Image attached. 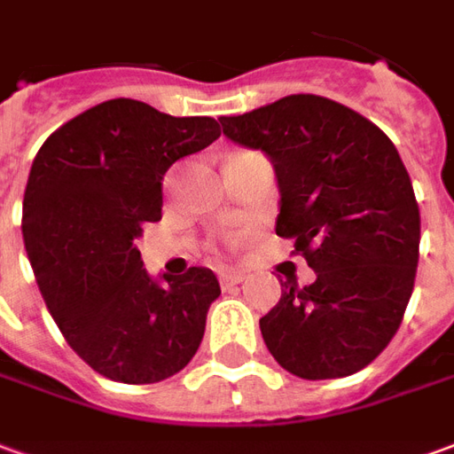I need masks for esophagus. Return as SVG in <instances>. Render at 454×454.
<instances>
[{
  "label": "esophagus",
  "instance_id": "34e87169",
  "mask_svg": "<svg viewBox=\"0 0 454 454\" xmlns=\"http://www.w3.org/2000/svg\"><path fill=\"white\" fill-rule=\"evenodd\" d=\"M243 280H246V275H240V272H221L218 275L221 287H233V285H240Z\"/></svg>",
  "mask_w": 454,
  "mask_h": 454
}]
</instances>
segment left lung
Listing matches in <instances>:
<instances>
[{
  "mask_svg": "<svg viewBox=\"0 0 454 454\" xmlns=\"http://www.w3.org/2000/svg\"><path fill=\"white\" fill-rule=\"evenodd\" d=\"M236 145L275 167V233L317 272L285 282L260 319L265 347L307 381L351 376L388 347L413 294L420 211L393 142L371 120L322 95H287L221 117Z\"/></svg>",
  "mask_w": 454,
  "mask_h": 454,
  "instance_id": "left-lung-1",
  "label": "left lung"
}]
</instances>
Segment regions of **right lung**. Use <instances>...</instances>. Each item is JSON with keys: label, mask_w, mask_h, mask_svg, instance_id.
Returning a JSON list of instances; mask_svg holds the SVG:
<instances>
[{"label": "right lung", "mask_w": 454, "mask_h": 454, "mask_svg": "<svg viewBox=\"0 0 454 454\" xmlns=\"http://www.w3.org/2000/svg\"><path fill=\"white\" fill-rule=\"evenodd\" d=\"M221 137L214 117L115 98L41 145L21 233L43 302L81 359L110 381L157 383L194 359L221 294L208 268L150 278L135 240L161 218L174 161Z\"/></svg>", "instance_id": "right-lung-1"}]
</instances>
